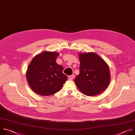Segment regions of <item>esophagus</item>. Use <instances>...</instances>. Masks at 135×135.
Returning <instances> with one entry per match:
<instances>
[{"instance_id": "obj_1", "label": "esophagus", "mask_w": 135, "mask_h": 135, "mask_svg": "<svg viewBox=\"0 0 135 135\" xmlns=\"http://www.w3.org/2000/svg\"><path fill=\"white\" fill-rule=\"evenodd\" d=\"M68 80H73L74 78V75H70V76H68Z\"/></svg>"}]
</instances>
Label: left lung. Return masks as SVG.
I'll use <instances>...</instances> for the list:
<instances>
[{
	"label": "left lung",
	"mask_w": 135,
	"mask_h": 135,
	"mask_svg": "<svg viewBox=\"0 0 135 135\" xmlns=\"http://www.w3.org/2000/svg\"><path fill=\"white\" fill-rule=\"evenodd\" d=\"M79 57L80 74L75 79V84L88 96H94L103 92L110 80L107 64L94 52H80Z\"/></svg>",
	"instance_id": "8db88e82"
}]
</instances>
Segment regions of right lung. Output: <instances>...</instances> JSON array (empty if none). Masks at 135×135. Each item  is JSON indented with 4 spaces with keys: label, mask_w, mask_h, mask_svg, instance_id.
<instances>
[{
    "label": "right lung",
    "mask_w": 135,
    "mask_h": 135,
    "mask_svg": "<svg viewBox=\"0 0 135 135\" xmlns=\"http://www.w3.org/2000/svg\"><path fill=\"white\" fill-rule=\"evenodd\" d=\"M59 53L44 51L37 54L29 64L27 80L31 89L42 96L50 95L59 91L67 80L63 67L56 62Z\"/></svg>",
    "instance_id": "obj_1"
}]
</instances>
